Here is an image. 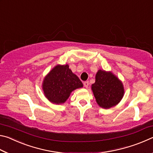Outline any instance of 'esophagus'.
I'll list each match as a JSON object with an SVG mask.
<instances>
[{"label": "esophagus", "instance_id": "esophagus-1", "mask_svg": "<svg viewBox=\"0 0 153 153\" xmlns=\"http://www.w3.org/2000/svg\"><path fill=\"white\" fill-rule=\"evenodd\" d=\"M84 86L85 88H87L88 87V86H89V82H88V81L84 82Z\"/></svg>", "mask_w": 153, "mask_h": 153}]
</instances>
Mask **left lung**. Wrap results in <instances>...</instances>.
I'll use <instances>...</instances> for the list:
<instances>
[{
    "mask_svg": "<svg viewBox=\"0 0 153 153\" xmlns=\"http://www.w3.org/2000/svg\"><path fill=\"white\" fill-rule=\"evenodd\" d=\"M95 79L92 90L97 104L104 108L117 105L124 94L122 82L111 72L100 69L96 74Z\"/></svg>",
    "mask_w": 153,
    "mask_h": 153,
    "instance_id": "obj_1",
    "label": "left lung"
}]
</instances>
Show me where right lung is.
Instances as JSON below:
<instances>
[{
	"label": "right lung",
	"mask_w": 153,
	"mask_h": 153,
	"mask_svg": "<svg viewBox=\"0 0 153 153\" xmlns=\"http://www.w3.org/2000/svg\"><path fill=\"white\" fill-rule=\"evenodd\" d=\"M83 87L79 77L69 68L68 65H57L45 77L42 89L47 99L55 104L64 103L72 91Z\"/></svg>",
	"instance_id": "right-lung-1"
}]
</instances>
